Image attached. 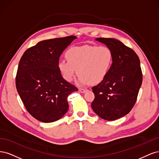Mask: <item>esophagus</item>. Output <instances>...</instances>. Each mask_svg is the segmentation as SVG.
<instances>
[{
	"label": "esophagus",
	"instance_id": "esophagus-1",
	"mask_svg": "<svg viewBox=\"0 0 159 159\" xmlns=\"http://www.w3.org/2000/svg\"><path fill=\"white\" fill-rule=\"evenodd\" d=\"M86 90H87V89H84V88H80V89H79V91H80L81 93H85V91H86Z\"/></svg>",
	"mask_w": 159,
	"mask_h": 159
}]
</instances>
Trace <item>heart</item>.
Listing matches in <instances>:
<instances>
[{"mask_svg":"<svg viewBox=\"0 0 159 159\" xmlns=\"http://www.w3.org/2000/svg\"><path fill=\"white\" fill-rule=\"evenodd\" d=\"M67 61L61 60L58 68L67 81H71L78 71V83L98 84L109 72L113 61V52L107 46L85 45L74 47L66 53Z\"/></svg>","mask_w":159,"mask_h":159,"instance_id":"obj_1","label":"heart"}]
</instances>
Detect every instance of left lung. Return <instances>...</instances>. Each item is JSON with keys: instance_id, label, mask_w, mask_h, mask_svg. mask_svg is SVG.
Segmentation results:
<instances>
[{"instance_id": "8db88e82", "label": "left lung", "mask_w": 159, "mask_h": 159, "mask_svg": "<svg viewBox=\"0 0 159 159\" xmlns=\"http://www.w3.org/2000/svg\"><path fill=\"white\" fill-rule=\"evenodd\" d=\"M95 40L111 50L113 61L105 78L92 88L95 99L91 108L103 119L114 121L128 114L135 104L143 81L140 60L121 41L105 38Z\"/></svg>"}]
</instances>
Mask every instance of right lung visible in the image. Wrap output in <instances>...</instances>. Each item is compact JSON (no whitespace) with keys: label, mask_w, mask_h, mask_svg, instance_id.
Returning <instances> with one entry per match:
<instances>
[{"label":"right lung","mask_w":159,"mask_h":159,"mask_svg":"<svg viewBox=\"0 0 159 159\" xmlns=\"http://www.w3.org/2000/svg\"><path fill=\"white\" fill-rule=\"evenodd\" d=\"M77 37L70 36L39 42L24 53L19 61L16 87L33 117L54 122L68 111V96L78 91L66 81L58 68L60 56Z\"/></svg>","instance_id":"right-lung-1"}]
</instances>
